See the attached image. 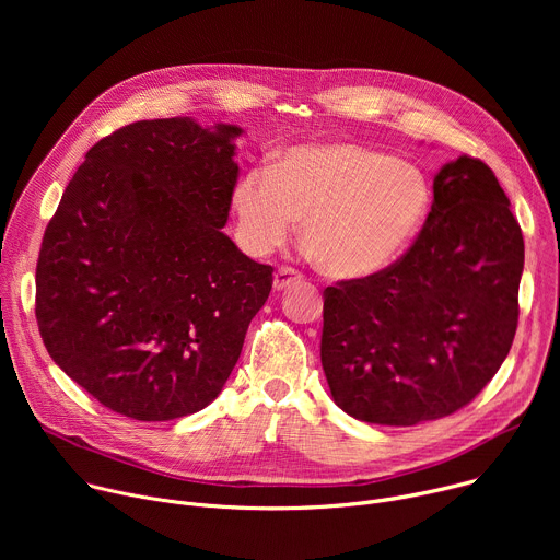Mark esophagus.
Returning a JSON list of instances; mask_svg holds the SVG:
<instances>
[{"label": "esophagus", "instance_id": "34e87169", "mask_svg": "<svg viewBox=\"0 0 560 560\" xmlns=\"http://www.w3.org/2000/svg\"><path fill=\"white\" fill-rule=\"evenodd\" d=\"M296 281H301V275H299L294 268H279V270L275 272L272 285H275L277 292H283V290H288L290 285H294Z\"/></svg>", "mask_w": 560, "mask_h": 560}]
</instances>
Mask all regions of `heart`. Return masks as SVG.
<instances>
[{
	"instance_id": "1",
	"label": "heart",
	"mask_w": 560,
	"mask_h": 560,
	"mask_svg": "<svg viewBox=\"0 0 560 560\" xmlns=\"http://www.w3.org/2000/svg\"><path fill=\"white\" fill-rule=\"evenodd\" d=\"M432 208L428 175L352 141L288 148L268 168L248 171L232 192L236 236L270 255L301 219L307 255L326 277L370 279L406 255Z\"/></svg>"
}]
</instances>
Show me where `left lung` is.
Returning <instances> with one entry per match:
<instances>
[{"label": "left lung", "instance_id": "1", "mask_svg": "<svg viewBox=\"0 0 560 560\" xmlns=\"http://www.w3.org/2000/svg\"><path fill=\"white\" fill-rule=\"evenodd\" d=\"M523 261L492 168L467 154L445 164L410 250L370 279L326 288L322 365L335 404L401 428L467 406L512 348Z\"/></svg>", "mask_w": 560, "mask_h": 560}]
</instances>
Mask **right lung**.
<instances>
[{"label":"right lung","mask_w":560,"mask_h":560,"mask_svg":"<svg viewBox=\"0 0 560 560\" xmlns=\"http://www.w3.org/2000/svg\"><path fill=\"white\" fill-rule=\"evenodd\" d=\"M238 135L190 117L124 126L86 152L44 232V346L117 415L171 421L212 404L272 290V268L221 230Z\"/></svg>","instance_id":"obj_1"}]
</instances>
